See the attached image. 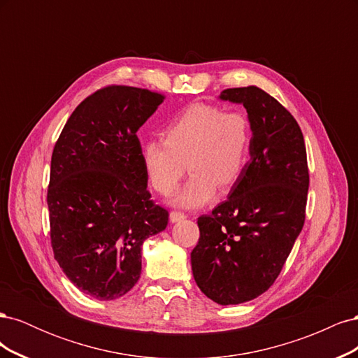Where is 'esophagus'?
Returning a JSON list of instances; mask_svg holds the SVG:
<instances>
[{"label": "esophagus", "instance_id": "34e87169", "mask_svg": "<svg viewBox=\"0 0 358 358\" xmlns=\"http://www.w3.org/2000/svg\"><path fill=\"white\" fill-rule=\"evenodd\" d=\"M185 218H187V213L179 212V210H171L170 212V221L171 222H179V221L185 220Z\"/></svg>", "mask_w": 358, "mask_h": 358}]
</instances>
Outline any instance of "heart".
Instances as JSON below:
<instances>
[{"instance_id": "b5f03b06", "label": "heart", "mask_w": 358, "mask_h": 358, "mask_svg": "<svg viewBox=\"0 0 358 358\" xmlns=\"http://www.w3.org/2000/svg\"><path fill=\"white\" fill-rule=\"evenodd\" d=\"M252 122L245 112L196 103L167 124L162 140L142 148L148 180L157 192L170 194L187 169L191 176L173 203L196 208L218 187L229 189L241 179L252 149Z\"/></svg>"}]
</instances>
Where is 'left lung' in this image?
<instances>
[{
	"label": "left lung",
	"mask_w": 358,
	"mask_h": 358,
	"mask_svg": "<svg viewBox=\"0 0 358 358\" xmlns=\"http://www.w3.org/2000/svg\"><path fill=\"white\" fill-rule=\"evenodd\" d=\"M252 122L251 159L230 196L197 224L191 252L199 288L220 305L263 294L282 270L306 218L309 169L301 129L285 107L258 86L224 90Z\"/></svg>",
	"instance_id": "8db88e82"
}]
</instances>
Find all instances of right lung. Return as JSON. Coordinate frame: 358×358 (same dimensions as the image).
I'll return each instance as SVG.
<instances>
[{"mask_svg":"<svg viewBox=\"0 0 358 358\" xmlns=\"http://www.w3.org/2000/svg\"><path fill=\"white\" fill-rule=\"evenodd\" d=\"M164 94L125 85L95 91L76 107L50 161V245L85 294L115 300L142 273V245L169 212L150 200L137 129Z\"/></svg>","mask_w":358,"mask_h":358,"instance_id":"add662e5","label":"right lung"}]
</instances>
